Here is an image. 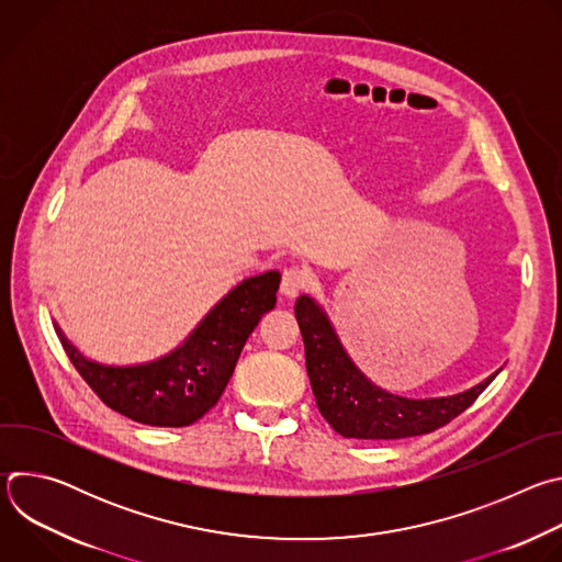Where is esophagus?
Returning a JSON list of instances; mask_svg holds the SVG:
<instances>
[{"label":"esophagus","instance_id":"esophagus-1","mask_svg":"<svg viewBox=\"0 0 562 562\" xmlns=\"http://www.w3.org/2000/svg\"><path fill=\"white\" fill-rule=\"evenodd\" d=\"M311 284V273L308 269L304 267H289L284 273H282V293L286 297H295L297 293H302L306 286Z\"/></svg>","mask_w":562,"mask_h":562}]
</instances>
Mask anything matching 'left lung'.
<instances>
[{
    "mask_svg": "<svg viewBox=\"0 0 562 562\" xmlns=\"http://www.w3.org/2000/svg\"><path fill=\"white\" fill-rule=\"evenodd\" d=\"M295 319L304 340L306 373L315 405L325 420L345 438L397 440L431 434L471 407L473 400L498 375L496 371L473 389L447 397L412 400L393 395L375 386L353 364L327 313L313 297H297Z\"/></svg>",
    "mask_w": 562,
    "mask_h": 562,
    "instance_id": "left-lung-1",
    "label": "left lung"
}]
</instances>
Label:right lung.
<instances>
[{
    "instance_id": "1",
    "label": "right lung",
    "mask_w": 562,
    "mask_h": 562,
    "mask_svg": "<svg viewBox=\"0 0 562 562\" xmlns=\"http://www.w3.org/2000/svg\"><path fill=\"white\" fill-rule=\"evenodd\" d=\"M280 273L267 271L228 291L169 356L106 367L87 360L55 329L77 373L113 412L150 427H189L217 405L245 342L276 306Z\"/></svg>"
}]
</instances>
